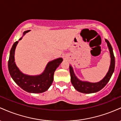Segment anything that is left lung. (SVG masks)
Listing matches in <instances>:
<instances>
[{"label": "left lung", "mask_w": 121, "mask_h": 121, "mask_svg": "<svg viewBox=\"0 0 121 121\" xmlns=\"http://www.w3.org/2000/svg\"><path fill=\"white\" fill-rule=\"evenodd\" d=\"M108 44V47L109 48L110 54L111 62L110 65L109 71L105 77L100 81L98 82H89L87 81H82L79 80L74 74L73 69L71 66H69V70H70V77H71V82L75 89L78 91L82 93H93L99 91L105 86V85L108 84L109 81L110 79L112 77L115 68V57L114 56L113 48L112 45L110 44L109 41L108 40H105Z\"/></svg>", "instance_id": "8db88e82"}]
</instances>
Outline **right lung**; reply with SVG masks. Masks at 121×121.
Listing matches in <instances>:
<instances>
[{
    "instance_id": "add662e5",
    "label": "right lung",
    "mask_w": 121,
    "mask_h": 121,
    "mask_svg": "<svg viewBox=\"0 0 121 121\" xmlns=\"http://www.w3.org/2000/svg\"><path fill=\"white\" fill-rule=\"evenodd\" d=\"M30 30L24 31L23 36ZM22 37L19 39L20 40ZM19 41L14 43L9 53L8 60V70L12 78L22 89L29 93H40L47 91L52 85L56 69L62 61V58L49 62L42 74L37 76H28L23 74L16 66L15 62V51Z\"/></svg>"
}]
</instances>
